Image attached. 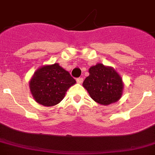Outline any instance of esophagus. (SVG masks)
<instances>
[{"label":"esophagus","instance_id":"esophagus-1","mask_svg":"<svg viewBox=\"0 0 155 155\" xmlns=\"http://www.w3.org/2000/svg\"><path fill=\"white\" fill-rule=\"evenodd\" d=\"M83 79L82 77H79L76 79V82H77L78 83H81L82 82H83Z\"/></svg>","mask_w":155,"mask_h":155}]
</instances>
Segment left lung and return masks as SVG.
Returning <instances> with one entry per match:
<instances>
[{
    "label": "left lung",
    "mask_w": 155,
    "mask_h": 155,
    "mask_svg": "<svg viewBox=\"0 0 155 155\" xmlns=\"http://www.w3.org/2000/svg\"><path fill=\"white\" fill-rule=\"evenodd\" d=\"M90 75L83 81V87L94 101L108 105L119 100L123 84L120 76L110 67L97 64L89 69Z\"/></svg>",
    "instance_id": "left-lung-1"
}]
</instances>
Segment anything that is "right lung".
<instances>
[{
    "instance_id": "obj_1",
    "label": "right lung",
    "mask_w": 155,
    "mask_h": 155,
    "mask_svg": "<svg viewBox=\"0 0 155 155\" xmlns=\"http://www.w3.org/2000/svg\"><path fill=\"white\" fill-rule=\"evenodd\" d=\"M75 83L69 72L55 63L39 68L31 79L29 87L37 103L53 106L62 101L67 90Z\"/></svg>"
}]
</instances>
